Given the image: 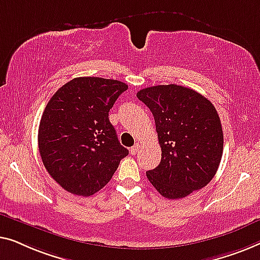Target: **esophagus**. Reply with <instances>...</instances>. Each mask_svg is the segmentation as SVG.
Returning a JSON list of instances; mask_svg holds the SVG:
<instances>
[{
	"label": "esophagus",
	"mask_w": 260,
	"mask_h": 260,
	"mask_svg": "<svg viewBox=\"0 0 260 260\" xmlns=\"http://www.w3.org/2000/svg\"><path fill=\"white\" fill-rule=\"evenodd\" d=\"M139 147H140V146L139 145H135V146H133V147L131 148V154L132 155H135L138 153V151H139Z\"/></svg>",
	"instance_id": "esophagus-1"
}]
</instances>
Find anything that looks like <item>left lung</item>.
<instances>
[{
	"instance_id": "obj_1",
	"label": "left lung",
	"mask_w": 260,
	"mask_h": 260,
	"mask_svg": "<svg viewBox=\"0 0 260 260\" xmlns=\"http://www.w3.org/2000/svg\"><path fill=\"white\" fill-rule=\"evenodd\" d=\"M154 116L161 161L146 175L162 197L180 199L206 186L217 173L224 147L220 119L210 100L178 85L139 90Z\"/></svg>"
}]
</instances>
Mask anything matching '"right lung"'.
<instances>
[{"instance_id":"obj_1","label":"right lung","mask_w":260,"mask_h":260,"mask_svg":"<svg viewBox=\"0 0 260 260\" xmlns=\"http://www.w3.org/2000/svg\"><path fill=\"white\" fill-rule=\"evenodd\" d=\"M127 88L118 80L75 78L47 104L39 126V151L50 177L66 191L93 196L128 155L108 119Z\"/></svg>"}]
</instances>
